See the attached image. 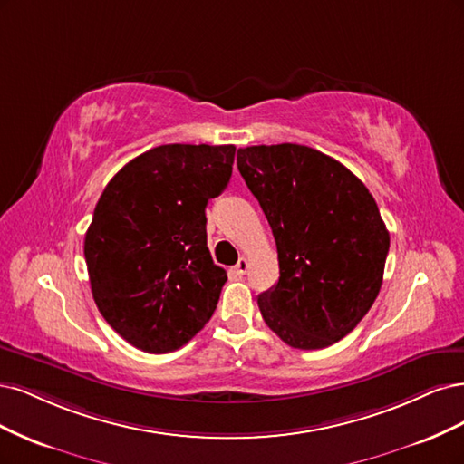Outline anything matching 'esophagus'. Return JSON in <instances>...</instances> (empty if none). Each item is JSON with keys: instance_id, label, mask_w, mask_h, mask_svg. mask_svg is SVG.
Segmentation results:
<instances>
[{"instance_id": "1", "label": "esophagus", "mask_w": 464, "mask_h": 464, "mask_svg": "<svg viewBox=\"0 0 464 464\" xmlns=\"http://www.w3.org/2000/svg\"><path fill=\"white\" fill-rule=\"evenodd\" d=\"M248 266H250L248 260H246V258H241V260L237 262V266H235V272H237L238 276H245V274L248 272Z\"/></svg>"}]
</instances>
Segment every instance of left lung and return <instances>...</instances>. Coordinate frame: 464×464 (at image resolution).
I'll return each instance as SVG.
<instances>
[{
    "mask_svg": "<svg viewBox=\"0 0 464 464\" xmlns=\"http://www.w3.org/2000/svg\"><path fill=\"white\" fill-rule=\"evenodd\" d=\"M237 168L270 223L276 285L262 318L287 345L314 351L349 335L380 293L390 233L364 183L303 144L238 148Z\"/></svg>",
    "mask_w": 464,
    "mask_h": 464,
    "instance_id": "1",
    "label": "left lung"
}]
</instances>
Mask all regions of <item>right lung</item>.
I'll return each mask as SVG.
<instances>
[{
    "label": "right lung",
    "mask_w": 464,
    "mask_h": 464,
    "mask_svg": "<svg viewBox=\"0 0 464 464\" xmlns=\"http://www.w3.org/2000/svg\"><path fill=\"white\" fill-rule=\"evenodd\" d=\"M233 160V144H163L103 188L84 258L100 314L132 347L175 351L212 318L227 274L206 245V204Z\"/></svg>",
    "instance_id": "add662e5"
}]
</instances>
